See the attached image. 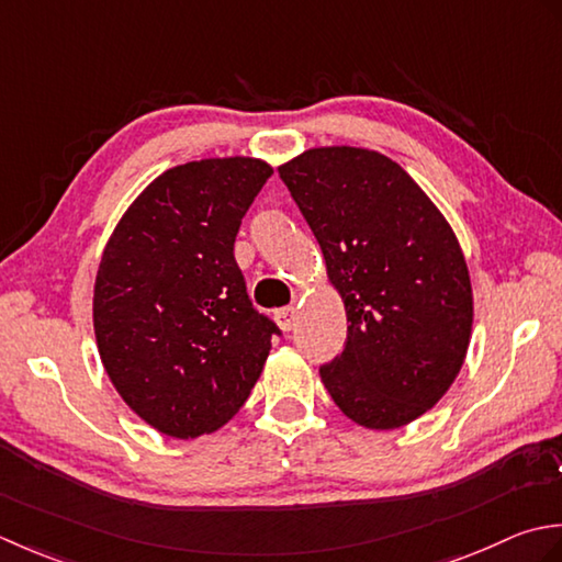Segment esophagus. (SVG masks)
Segmentation results:
<instances>
[{"label": "esophagus", "instance_id": "34e87169", "mask_svg": "<svg viewBox=\"0 0 562 562\" xmlns=\"http://www.w3.org/2000/svg\"><path fill=\"white\" fill-rule=\"evenodd\" d=\"M277 323L281 329H293L295 327V319H297V311L293 305H285V307H279L277 311Z\"/></svg>", "mask_w": 562, "mask_h": 562}]
</instances>
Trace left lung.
Wrapping results in <instances>:
<instances>
[{"mask_svg":"<svg viewBox=\"0 0 562 562\" xmlns=\"http://www.w3.org/2000/svg\"><path fill=\"white\" fill-rule=\"evenodd\" d=\"M347 307V341L319 366L337 407L395 429L449 391L473 291L458 239L407 171L361 147H317L279 169Z\"/></svg>","mask_w":562,"mask_h":562,"instance_id":"1","label":"left lung"}]
</instances>
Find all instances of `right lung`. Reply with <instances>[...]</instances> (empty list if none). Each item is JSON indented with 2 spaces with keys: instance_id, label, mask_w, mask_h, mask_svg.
Instances as JSON below:
<instances>
[{
  "instance_id": "add662e5",
  "label": "right lung",
  "mask_w": 562,
  "mask_h": 562,
  "mask_svg": "<svg viewBox=\"0 0 562 562\" xmlns=\"http://www.w3.org/2000/svg\"><path fill=\"white\" fill-rule=\"evenodd\" d=\"M271 177L261 159H201L157 177L113 231L94 285L104 369L167 437L215 431L247 403L271 337L235 261L243 217Z\"/></svg>"
}]
</instances>
